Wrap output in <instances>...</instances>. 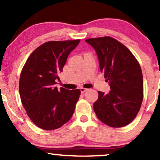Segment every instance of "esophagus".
Here are the masks:
<instances>
[{
    "mask_svg": "<svg viewBox=\"0 0 160 160\" xmlns=\"http://www.w3.org/2000/svg\"><path fill=\"white\" fill-rule=\"evenodd\" d=\"M88 89H87V88H80V91L82 93H84L85 92H86Z\"/></svg>",
    "mask_w": 160,
    "mask_h": 160,
    "instance_id": "34e87169",
    "label": "esophagus"
}]
</instances>
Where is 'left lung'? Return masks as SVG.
Listing matches in <instances>:
<instances>
[{
	"instance_id": "obj_1",
	"label": "left lung",
	"mask_w": 160,
	"mask_h": 160,
	"mask_svg": "<svg viewBox=\"0 0 160 160\" xmlns=\"http://www.w3.org/2000/svg\"><path fill=\"white\" fill-rule=\"evenodd\" d=\"M85 41L97 52L100 70L111 89L106 95L98 91V99L93 104L96 115L112 128L128 125L136 118L143 100L142 72L138 60L113 38H95Z\"/></svg>"
}]
</instances>
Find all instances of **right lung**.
<instances>
[{"label": "right lung", "mask_w": 160, "mask_h": 160, "mask_svg": "<svg viewBox=\"0 0 160 160\" xmlns=\"http://www.w3.org/2000/svg\"><path fill=\"white\" fill-rule=\"evenodd\" d=\"M80 39L48 41L28 58L19 81V92L28 116L45 130L60 128L70 120L80 95L79 89L55 87L70 52Z\"/></svg>", "instance_id": "1"}]
</instances>
